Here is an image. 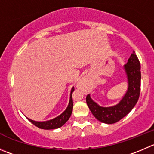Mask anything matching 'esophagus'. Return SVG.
Instances as JSON below:
<instances>
[{"instance_id": "obj_1", "label": "esophagus", "mask_w": 154, "mask_h": 154, "mask_svg": "<svg viewBox=\"0 0 154 154\" xmlns=\"http://www.w3.org/2000/svg\"><path fill=\"white\" fill-rule=\"evenodd\" d=\"M89 83H90V80L88 78H86V77H83L79 82V85L80 88H86L88 85Z\"/></svg>"}]
</instances>
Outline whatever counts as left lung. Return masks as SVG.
Returning a JSON list of instances; mask_svg holds the SVG:
<instances>
[{
    "label": "left lung",
    "instance_id": "obj_1",
    "mask_svg": "<svg viewBox=\"0 0 154 154\" xmlns=\"http://www.w3.org/2000/svg\"><path fill=\"white\" fill-rule=\"evenodd\" d=\"M128 79V90L118 104L109 107H103L95 103L90 94L86 97V102L94 116L106 124L116 123L122 119L134 108L138 100L140 91V64L134 51L131 54L127 63L124 66Z\"/></svg>",
    "mask_w": 154,
    "mask_h": 154
}]
</instances>
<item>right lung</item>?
Wrapping results in <instances>:
<instances>
[{"instance_id": "right-lung-1", "label": "right lung", "mask_w": 154, "mask_h": 154, "mask_svg": "<svg viewBox=\"0 0 154 154\" xmlns=\"http://www.w3.org/2000/svg\"><path fill=\"white\" fill-rule=\"evenodd\" d=\"M74 87H73L71 90V93H70L69 103L66 109L62 114L58 116L57 117L53 119L48 120V121H45V122H36V121H33L29 118L27 119L33 125L38 127L39 128H42V129H55V128H58L63 126L68 121L70 116H71L72 112L73 101L72 94V92L74 91Z\"/></svg>"}]
</instances>
